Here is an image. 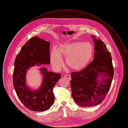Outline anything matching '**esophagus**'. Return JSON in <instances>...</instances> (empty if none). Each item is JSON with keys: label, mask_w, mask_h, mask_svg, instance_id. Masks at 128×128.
<instances>
[{"label": "esophagus", "mask_w": 128, "mask_h": 128, "mask_svg": "<svg viewBox=\"0 0 128 128\" xmlns=\"http://www.w3.org/2000/svg\"><path fill=\"white\" fill-rule=\"evenodd\" d=\"M65 78H66V79L68 80H71V76L70 75H68V74H66V75H65L64 76Z\"/></svg>", "instance_id": "esophagus-1"}]
</instances>
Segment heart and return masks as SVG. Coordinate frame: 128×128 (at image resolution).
I'll return each mask as SVG.
<instances>
[{
    "mask_svg": "<svg viewBox=\"0 0 128 128\" xmlns=\"http://www.w3.org/2000/svg\"><path fill=\"white\" fill-rule=\"evenodd\" d=\"M94 52V47L89 42L66 43L52 50L50 56L51 65L56 70H60L63 66L62 59L66 58L67 67L73 71H80L89 64Z\"/></svg>",
    "mask_w": 128,
    "mask_h": 128,
    "instance_id": "heart-1",
    "label": "heart"
}]
</instances>
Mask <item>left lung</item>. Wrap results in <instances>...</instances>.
I'll return each instance as SVG.
<instances>
[{
  "label": "left lung",
  "mask_w": 128,
  "mask_h": 128,
  "mask_svg": "<svg viewBox=\"0 0 128 128\" xmlns=\"http://www.w3.org/2000/svg\"><path fill=\"white\" fill-rule=\"evenodd\" d=\"M94 43L93 60L82 70L71 73L72 96L80 106L90 107L103 102L114 75L111 55L101 40L92 36ZM99 76L102 79L98 80Z\"/></svg>",
  "instance_id": "left-lung-1"
}]
</instances>
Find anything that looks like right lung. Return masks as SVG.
I'll use <instances>...</instances> for the list:
<instances>
[{"instance_id": "obj_1", "label": "right lung", "mask_w": 128, "mask_h": 128, "mask_svg": "<svg viewBox=\"0 0 128 128\" xmlns=\"http://www.w3.org/2000/svg\"><path fill=\"white\" fill-rule=\"evenodd\" d=\"M50 43L37 37L30 38L22 48L14 61L13 83L19 99L25 106L32 111L42 112L49 110L54 102L53 90L60 79L61 74L40 68L43 83L39 90L32 91L26 85L25 76L30 68L50 64Z\"/></svg>"}]
</instances>
